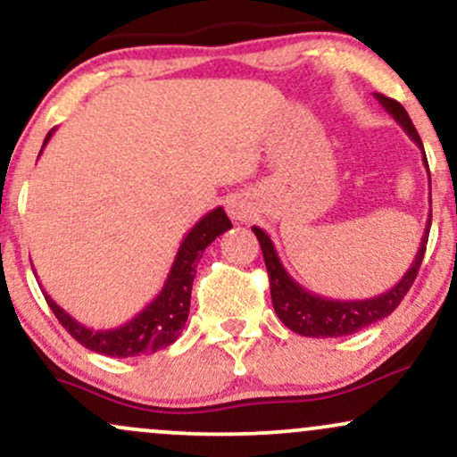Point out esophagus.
<instances>
[{
    "label": "esophagus",
    "mask_w": 457,
    "mask_h": 457,
    "mask_svg": "<svg viewBox=\"0 0 457 457\" xmlns=\"http://www.w3.org/2000/svg\"><path fill=\"white\" fill-rule=\"evenodd\" d=\"M228 214L236 223H246L253 217V206H251V202L246 197H232L228 202Z\"/></svg>",
    "instance_id": "esophagus-1"
}]
</instances>
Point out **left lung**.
I'll return each mask as SVG.
<instances>
[{"mask_svg":"<svg viewBox=\"0 0 457 457\" xmlns=\"http://www.w3.org/2000/svg\"><path fill=\"white\" fill-rule=\"evenodd\" d=\"M374 96L386 109V113L393 115V120L400 124L403 133L419 145L423 154V165H426L429 176L426 150H423L421 137H419L417 129H414L411 115H408L400 103L385 96V94H374ZM429 225H432V212L428 214L426 232H423L417 255H414L411 269L403 272L402 279L391 290L382 292V295L374 298H365V301H337V298H327L305 290L301 283L295 281V277H290V272L283 269L270 236L264 229H260L258 225H253V234L258 236L262 253H264L266 270H269L270 298L275 313L287 328L295 330L298 335H305V337H344V335H353L356 330L386 318L389 313L395 312V307L400 305L402 298L406 296V292L411 290L414 279H417L419 266H421L423 253H426Z\"/></svg>","mask_w":457,"mask_h":457,"instance_id":"left-lung-1","label":"left lung"}]
</instances>
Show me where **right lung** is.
Returning a JSON list of instances; mask_svg holds the SVG:
<instances>
[{"instance_id":"add662e5","label":"right lung","mask_w":457,"mask_h":457,"mask_svg":"<svg viewBox=\"0 0 457 457\" xmlns=\"http://www.w3.org/2000/svg\"><path fill=\"white\" fill-rule=\"evenodd\" d=\"M54 133L55 129H51L46 133L43 148L49 144ZM229 228H232V221H229L221 206L214 208L206 217L199 219L180 243V249H178L176 260L171 264V270L167 275L162 290L156 295L150 305H145L137 316L130 318L122 327L103 330L87 328L86 324L77 322L71 313L57 305L45 290L43 295L46 303H49L51 312L60 320L62 327L79 344L92 350V353L113 356V359H127V356L156 353V350L167 348V345L174 344L180 337L188 318V307H191V287L193 279H195L197 262L202 260V253L206 251V246L217 236L228 232Z\"/></svg>"}]
</instances>
